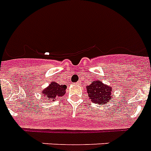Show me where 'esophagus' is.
Returning <instances> with one entry per match:
<instances>
[{"instance_id":"1","label":"esophagus","mask_w":151,"mask_h":151,"mask_svg":"<svg viewBox=\"0 0 151 151\" xmlns=\"http://www.w3.org/2000/svg\"><path fill=\"white\" fill-rule=\"evenodd\" d=\"M75 84H78V85H79V84H81V82H80V81H78V82H77V83H75Z\"/></svg>"}]
</instances>
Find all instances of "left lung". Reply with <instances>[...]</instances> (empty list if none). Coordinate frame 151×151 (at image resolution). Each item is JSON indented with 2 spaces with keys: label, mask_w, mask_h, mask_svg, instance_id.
I'll list each match as a JSON object with an SVG mask.
<instances>
[{
  "label": "left lung",
  "mask_w": 151,
  "mask_h": 151,
  "mask_svg": "<svg viewBox=\"0 0 151 151\" xmlns=\"http://www.w3.org/2000/svg\"><path fill=\"white\" fill-rule=\"evenodd\" d=\"M87 96L91 100L92 102L102 105L105 102H109L112 99L111 88L102 83L100 81H95L90 85L87 86Z\"/></svg>",
  "instance_id": "1"
}]
</instances>
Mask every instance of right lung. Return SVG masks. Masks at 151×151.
Segmentation results:
<instances>
[{
    "label": "right lung",
    "instance_id": "obj_1",
    "mask_svg": "<svg viewBox=\"0 0 151 151\" xmlns=\"http://www.w3.org/2000/svg\"><path fill=\"white\" fill-rule=\"evenodd\" d=\"M67 86L65 84H59L55 82H52L46 89L43 90L45 99L47 100H56L57 98L63 96L65 94Z\"/></svg>",
    "mask_w": 151,
    "mask_h": 151
}]
</instances>
